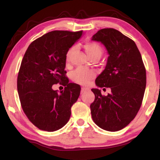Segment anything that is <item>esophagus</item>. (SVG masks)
Returning a JSON list of instances; mask_svg holds the SVG:
<instances>
[{
  "label": "esophagus",
  "instance_id": "obj_1",
  "mask_svg": "<svg viewBox=\"0 0 160 160\" xmlns=\"http://www.w3.org/2000/svg\"><path fill=\"white\" fill-rule=\"evenodd\" d=\"M88 90H89L88 88H81V93L85 92L88 91Z\"/></svg>",
  "mask_w": 160,
  "mask_h": 160
}]
</instances>
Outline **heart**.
<instances>
[{
	"label": "heart",
	"mask_w": 160,
	"mask_h": 160,
	"mask_svg": "<svg viewBox=\"0 0 160 160\" xmlns=\"http://www.w3.org/2000/svg\"><path fill=\"white\" fill-rule=\"evenodd\" d=\"M84 48L90 59L94 58H100L103 55L104 51L102 47L98 43L94 42H88L84 44ZM75 50V47H70L67 51L66 54V61H69L70 56ZM95 77V72L92 70H85L82 68H78L72 75V79L75 82L80 85H86L94 79Z\"/></svg>",
	"instance_id": "1"
}]
</instances>
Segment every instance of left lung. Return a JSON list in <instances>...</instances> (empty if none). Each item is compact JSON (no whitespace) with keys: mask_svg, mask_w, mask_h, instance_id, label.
<instances>
[{"mask_svg":"<svg viewBox=\"0 0 160 160\" xmlns=\"http://www.w3.org/2000/svg\"><path fill=\"white\" fill-rule=\"evenodd\" d=\"M92 40L102 43L109 55L95 83L112 90L104 96L99 89H92L95 95L90 105L92 118L102 129L120 131L133 120L142 104L146 70L141 54L131 39L113 28L100 29Z\"/></svg>","mask_w":160,"mask_h":160,"instance_id":"obj_1","label":"left lung"}]
</instances>
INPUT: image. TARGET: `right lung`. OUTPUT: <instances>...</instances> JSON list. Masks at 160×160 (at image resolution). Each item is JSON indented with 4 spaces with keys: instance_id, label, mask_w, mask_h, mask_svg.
Returning <instances> with one entry per match:
<instances>
[{
    "instance_id": "obj_1",
    "label": "right lung",
    "mask_w": 160,
    "mask_h": 160,
    "mask_svg": "<svg viewBox=\"0 0 160 160\" xmlns=\"http://www.w3.org/2000/svg\"><path fill=\"white\" fill-rule=\"evenodd\" d=\"M82 31H52L29 44L22 61L18 76V92L27 117L42 131L52 132L69 121L71 107L80 96V86L69 83L66 76L67 51ZM65 86L58 93L52 88Z\"/></svg>"
}]
</instances>
